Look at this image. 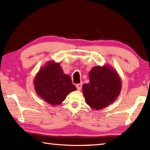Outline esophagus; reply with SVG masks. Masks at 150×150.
Wrapping results in <instances>:
<instances>
[{
  "mask_svg": "<svg viewBox=\"0 0 150 150\" xmlns=\"http://www.w3.org/2000/svg\"><path fill=\"white\" fill-rule=\"evenodd\" d=\"M82 83H79V84H77L76 85V87H77V90H81V88H82Z\"/></svg>",
  "mask_w": 150,
  "mask_h": 150,
  "instance_id": "esophagus-1",
  "label": "esophagus"
}]
</instances>
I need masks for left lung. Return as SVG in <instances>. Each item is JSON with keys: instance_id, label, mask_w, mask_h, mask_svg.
<instances>
[{"instance_id": "1", "label": "left lung", "mask_w": 150, "mask_h": 150, "mask_svg": "<svg viewBox=\"0 0 150 150\" xmlns=\"http://www.w3.org/2000/svg\"><path fill=\"white\" fill-rule=\"evenodd\" d=\"M89 83L83 85L86 103L100 110L115 102L120 95L122 81L117 71L108 65L93 67L88 73Z\"/></svg>"}]
</instances>
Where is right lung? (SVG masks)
<instances>
[{"mask_svg": "<svg viewBox=\"0 0 150 150\" xmlns=\"http://www.w3.org/2000/svg\"><path fill=\"white\" fill-rule=\"evenodd\" d=\"M35 91L40 98L57 106L76 90L69 75L64 74L59 63L50 61L39 70L34 80Z\"/></svg>", "mask_w": 150, "mask_h": 150, "instance_id": "add662e5", "label": "right lung"}]
</instances>
